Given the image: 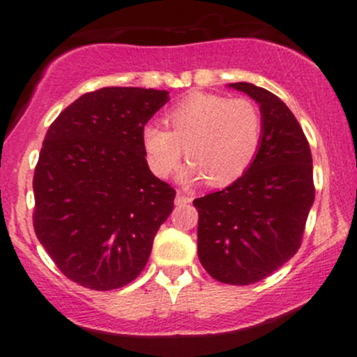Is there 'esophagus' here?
<instances>
[{
	"mask_svg": "<svg viewBox=\"0 0 357 357\" xmlns=\"http://www.w3.org/2000/svg\"><path fill=\"white\" fill-rule=\"evenodd\" d=\"M190 202H191V198H188V196H184L183 192H178V195H176L174 203L178 204V206H184V204H188Z\"/></svg>",
	"mask_w": 357,
	"mask_h": 357,
	"instance_id": "1",
	"label": "esophagus"
}]
</instances>
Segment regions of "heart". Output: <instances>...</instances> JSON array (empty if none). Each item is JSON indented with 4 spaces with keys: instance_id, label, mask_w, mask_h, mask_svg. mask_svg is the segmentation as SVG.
Returning a JSON list of instances; mask_svg holds the SVG:
<instances>
[{
    "instance_id": "heart-1",
    "label": "heart",
    "mask_w": 357,
    "mask_h": 357,
    "mask_svg": "<svg viewBox=\"0 0 357 357\" xmlns=\"http://www.w3.org/2000/svg\"><path fill=\"white\" fill-rule=\"evenodd\" d=\"M166 122L169 130L155 124L142 130L151 169L158 176L171 174L186 149L191 165L184 179L208 178L211 186H227L247 173L264 136L257 105L221 93H190L167 112Z\"/></svg>"
}]
</instances>
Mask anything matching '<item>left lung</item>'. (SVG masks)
I'll use <instances>...</instances> for the list:
<instances>
[{"instance_id": "8db88e82", "label": "left lung", "mask_w": 357, "mask_h": 357, "mask_svg": "<svg viewBox=\"0 0 357 357\" xmlns=\"http://www.w3.org/2000/svg\"><path fill=\"white\" fill-rule=\"evenodd\" d=\"M260 105L264 136L255 161L225 190L196 198L198 257L215 280L250 285L297 253L314 203L312 154L290 109L268 90L230 84Z\"/></svg>"}]
</instances>
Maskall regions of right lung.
<instances>
[{
	"label": "right lung",
	"instance_id": "right-lung-1",
	"mask_svg": "<svg viewBox=\"0 0 357 357\" xmlns=\"http://www.w3.org/2000/svg\"><path fill=\"white\" fill-rule=\"evenodd\" d=\"M169 92L84 93L47 130L33 176L36 238L65 277L92 290L132 282L176 191L151 173L142 130Z\"/></svg>",
	"mask_w": 357,
	"mask_h": 357
}]
</instances>
